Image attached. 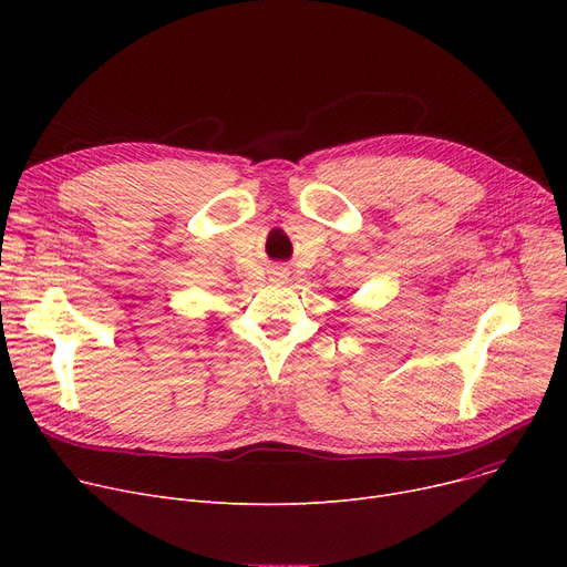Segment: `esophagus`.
Returning a JSON list of instances; mask_svg holds the SVG:
<instances>
[{
  "label": "esophagus",
  "mask_w": 567,
  "mask_h": 567,
  "mask_svg": "<svg viewBox=\"0 0 567 567\" xmlns=\"http://www.w3.org/2000/svg\"><path fill=\"white\" fill-rule=\"evenodd\" d=\"M289 276V268L285 264H276L271 268V280H285Z\"/></svg>",
  "instance_id": "obj_1"
}]
</instances>
